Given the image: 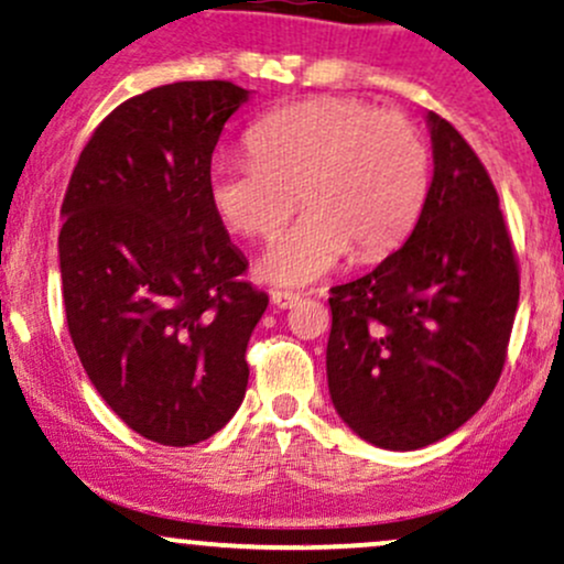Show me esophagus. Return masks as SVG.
<instances>
[{
	"label": "esophagus",
	"mask_w": 564,
	"mask_h": 564,
	"mask_svg": "<svg viewBox=\"0 0 564 564\" xmlns=\"http://www.w3.org/2000/svg\"><path fill=\"white\" fill-rule=\"evenodd\" d=\"M270 300H272V305L281 307V311H286V307L297 305L302 297H300V294H294V292H272Z\"/></svg>",
	"instance_id": "34e87169"
}]
</instances>
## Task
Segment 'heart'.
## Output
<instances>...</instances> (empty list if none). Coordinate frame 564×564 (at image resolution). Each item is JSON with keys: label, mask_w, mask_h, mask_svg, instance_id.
<instances>
[{"label": "heart", "mask_w": 564, "mask_h": 564, "mask_svg": "<svg viewBox=\"0 0 564 564\" xmlns=\"http://www.w3.org/2000/svg\"><path fill=\"white\" fill-rule=\"evenodd\" d=\"M251 156L210 164L213 210L235 232L272 240L257 270L278 286H307L343 259L381 257L416 224L430 188V151L400 112L316 97L272 110L248 132Z\"/></svg>", "instance_id": "1"}]
</instances>
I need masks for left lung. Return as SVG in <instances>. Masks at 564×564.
I'll return each instance as SVG.
<instances>
[{
	"mask_svg": "<svg viewBox=\"0 0 564 564\" xmlns=\"http://www.w3.org/2000/svg\"><path fill=\"white\" fill-rule=\"evenodd\" d=\"M432 183L411 237L376 270L329 289L327 381L361 441L416 452L489 400L519 307V267L489 173L426 112Z\"/></svg>",
	"mask_w": 564,
	"mask_h": 564,
	"instance_id": "left-lung-1",
	"label": "left lung"
}]
</instances>
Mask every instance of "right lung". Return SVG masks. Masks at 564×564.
I'll use <instances>...</instances> for the list:
<instances>
[{"instance_id": "add662e5", "label": "right lung", "mask_w": 564, "mask_h": 564, "mask_svg": "<svg viewBox=\"0 0 564 564\" xmlns=\"http://www.w3.org/2000/svg\"><path fill=\"white\" fill-rule=\"evenodd\" d=\"M251 91L181 80L127 99L83 148L62 203L69 337L118 419L162 446L216 435L248 387L267 311L213 210L207 173Z\"/></svg>"}]
</instances>
